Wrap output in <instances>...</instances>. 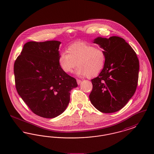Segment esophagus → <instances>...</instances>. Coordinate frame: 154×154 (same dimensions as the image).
Instances as JSON below:
<instances>
[{
  "mask_svg": "<svg viewBox=\"0 0 154 154\" xmlns=\"http://www.w3.org/2000/svg\"><path fill=\"white\" fill-rule=\"evenodd\" d=\"M76 80H77V84H78L79 85H80L81 83V82H82V81L81 80H80V79H77Z\"/></svg>",
  "mask_w": 154,
  "mask_h": 154,
  "instance_id": "1",
  "label": "esophagus"
}]
</instances>
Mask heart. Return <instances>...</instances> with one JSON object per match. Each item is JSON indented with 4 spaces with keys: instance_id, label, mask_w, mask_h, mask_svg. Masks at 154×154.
<instances>
[{
    "instance_id": "1",
    "label": "heart",
    "mask_w": 154,
    "mask_h": 154,
    "mask_svg": "<svg viewBox=\"0 0 154 154\" xmlns=\"http://www.w3.org/2000/svg\"><path fill=\"white\" fill-rule=\"evenodd\" d=\"M66 51L67 54L61 53L58 57L59 65L66 73L72 72L76 63V75L95 77L102 72L105 65V51L93 45L77 42L70 45Z\"/></svg>"
}]
</instances>
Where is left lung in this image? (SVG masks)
Returning <instances> with one entry per match:
<instances>
[{
    "mask_svg": "<svg viewBox=\"0 0 154 154\" xmlns=\"http://www.w3.org/2000/svg\"><path fill=\"white\" fill-rule=\"evenodd\" d=\"M106 53L102 72L91 80L89 99L97 110L112 113L122 109L135 93L139 62L136 52L124 38L98 37L94 40Z\"/></svg>",
    "mask_w": 154,
    "mask_h": 154,
    "instance_id": "left-lung-1",
    "label": "left lung"
}]
</instances>
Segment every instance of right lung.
I'll list each match as a JSON object with an SVG mask.
<instances>
[{
    "label": "right lung",
    "mask_w": 154,
    "mask_h": 154,
    "mask_svg": "<svg viewBox=\"0 0 154 154\" xmlns=\"http://www.w3.org/2000/svg\"><path fill=\"white\" fill-rule=\"evenodd\" d=\"M60 43L56 40L28 42L14 65L18 94L33 113L45 118L63 112L71 90L78 86L76 80L59 65Z\"/></svg>",
    "instance_id": "add662e5"
}]
</instances>
